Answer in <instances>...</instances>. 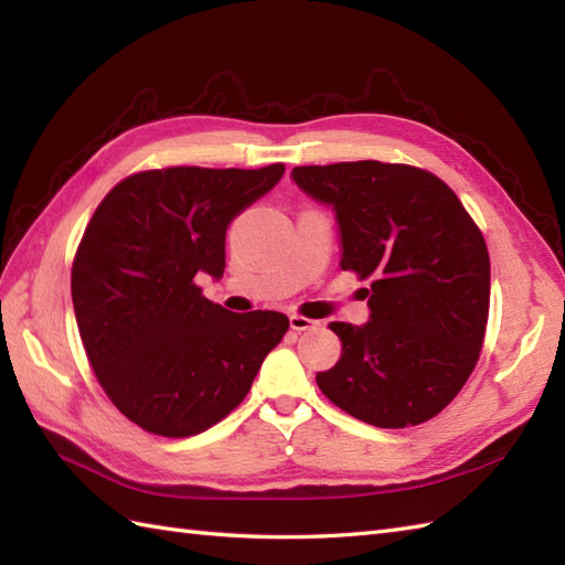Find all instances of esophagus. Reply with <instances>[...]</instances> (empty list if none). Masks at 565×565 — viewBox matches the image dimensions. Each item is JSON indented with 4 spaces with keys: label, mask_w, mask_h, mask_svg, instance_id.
Masks as SVG:
<instances>
[{
    "label": "esophagus",
    "mask_w": 565,
    "mask_h": 565,
    "mask_svg": "<svg viewBox=\"0 0 565 565\" xmlns=\"http://www.w3.org/2000/svg\"><path fill=\"white\" fill-rule=\"evenodd\" d=\"M289 326H291V330H296V332H306V330H313V328L318 326V322L306 318V316H289Z\"/></svg>",
    "instance_id": "obj_1"
}]
</instances>
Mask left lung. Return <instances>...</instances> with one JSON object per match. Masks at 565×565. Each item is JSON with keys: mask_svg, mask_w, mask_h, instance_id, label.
Wrapping results in <instances>:
<instances>
[{"mask_svg": "<svg viewBox=\"0 0 565 565\" xmlns=\"http://www.w3.org/2000/svg\"><path fill=\"white\" fill-rule=\"evenodd\" d=\"M328 203L344 271L369 279V322H330L340 362L316 376L344 413L374 427L427 423L481 356L490 306L486 239L459 196L431 172L376 160L294 167Z\"/></svg>", "mask_w": 565, "mask_h": 565, "instance_id": "left-lung-1", "label": "left lung"}]
</instances>
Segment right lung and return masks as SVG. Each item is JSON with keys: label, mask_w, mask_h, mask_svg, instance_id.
Listing matches in <instances>:
<instances>
[{"label": "right lung", "mask_w": 565, "mask_h": 565, "mask_svg": "<svg viewBox=\"0 0 565 565\" xmlns=\"http://www.w3.org/2000/svg\"><path fill=\"white\" fill-rule=\"evenodd\" d=\"M284 170H148L94 211L72 262V306L102 388L146 431L191 437L221 423L289 330L284 313H231L196 286L199 274L221 279L227 225Z\"/></svg>", "instance_id": "obj_1"}]
</instances>
